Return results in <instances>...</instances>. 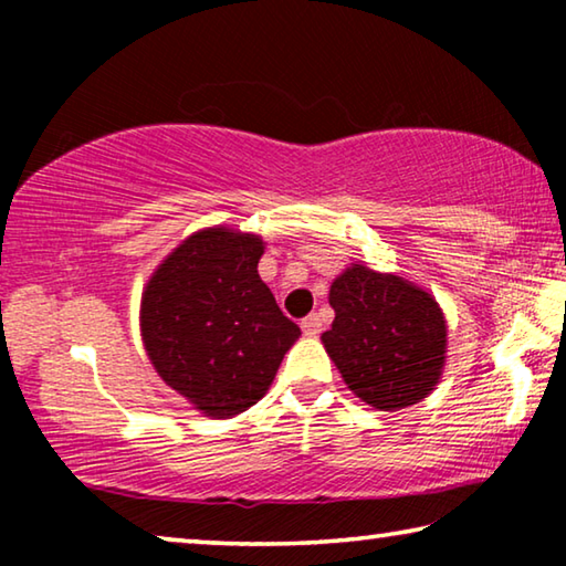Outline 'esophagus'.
I'll return each mask as SVG.
<instances>
[{
  "label": "esophagus",
  "mask_w": 566,
  "mask_h": 566,
  "mask_svg": "<svg viewBox=\"0 0 566 566\" xmlns=\"http://www.w3.org/2000/svg\"><path fill=\"white\" fill-rule=\"evenodd\" d=\"M302 332L310 334V337H314V334L322 332V319L319 314H310V317L302 319Z\"/></svg>",
  "instance_id": "obj_1"
}]
</instances>
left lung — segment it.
Wrapping results in <instances>:
<instances>
[{"mask_svg": "<svg viewBox=\"0 0 566 566\" xmlns=\"http://www.w3.org/2000/svg\"><path fill=\"white\" fill-rule=\"evenodd\" d=\"M329 304L322 344L354 395L381 411L432 395L447 359V319L432 294L352 264L332 282Z\"/></svg>", "mask_w": 566, "mask_h": 566, "instance_id": "obj_1", "label": "left lung"}]
</instances>
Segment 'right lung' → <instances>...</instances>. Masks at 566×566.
<instances>
[{
  "instance_id": "right-lung-1",
  "label": "right lung",
  "mask_w": 566,
  "mask_h": 566,
  "mask_svg": "<svg viewBox=\"0 0 566 566\" xmlns=\"http://www.w3.org/2000/svg\"><path fill=\"white\" fill-rule=\"evenodd\" d=\"M262 254L260 234L199 229L142 292L149 361L205 417L229 419L256 405L302 334L256 272Z\"/></svg>"
}]
</instances>
